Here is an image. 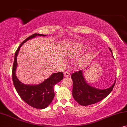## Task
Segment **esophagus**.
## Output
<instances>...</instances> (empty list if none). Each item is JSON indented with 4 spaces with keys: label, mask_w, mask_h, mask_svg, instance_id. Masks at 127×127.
<instances>
[{
    "label": "esophagus",
    "mask_w": 127,
    "mask_h": 127,
    "mask_svg": "<svg viewBox=\"0 0 127 127\" xmlns=\"http://www.w3.org/2000/svg\"><path fill=\"white\" fill-rule=\"evenodd\" d=\"M69 75V72H68V71H65V72L64 73V77H67V76H68Z\"/></svg>",
    "instance_id": "esophagus-1"
}]
</instances>
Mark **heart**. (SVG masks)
<instances>
[{
  "instance_id": "b5f03b06",
  "label": "heart",
  "mask_w": 127,
  "mask_h": 127,
  "mask_svg": "<svg viewBox=\"0 0 127 127\" xmlns=\"http://www.w3.org/2000/svg\"><path fill=\"white\" fill-rule=\"evenodd\" d=\"M82 47H83V45L82 44H76L73 47L71 48L68 52V55L71 56H74L79 51V49H81Z\"/></svg>"
}]
</instances>
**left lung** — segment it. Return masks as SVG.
<instances>
[{"mask_svg":"<svg viewBox=\"0 0 127 127\" xmlns=\"http://www.w3.org/2000/svg\"><path fill=\"white\" fill-rule=\"evenodd\" d=\"M110 52L112 51L109 48ZM112 57L113 58V55ZM73 81L72 96L74 99L82 106L94 104L106 97L113 90L116 80L110 87L105 89H98L87 83L83 76V70H80L71 75Z\"/></svg>","mask_w":127,"mask_h":127,"instance_id":"obj_1","label":"left lung"}]
</instances>
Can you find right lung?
<instances>
[{
	"mask_svg": "<svg viewBox=\"0 0 127 127\" xmlns=\"http://www.w3.org/2000/svg\"><path fill=\"white\" fill-rule=\"evenodd\" d=\"M41 34H33L25 40L15 52L12 66V78L16 91L26 103L36 109H44L52 102L55 97L54 86L63 79V72L53 73L49 78L38 85H26L22 83L16 76L17 56L22 45L27 41L37 36H46Z\"/></svg>",
	"mask_w": 127,
	"mask_h": 127,
	"instance_id": "add662e5",
	"label": "right lung"
}]
</instances>
